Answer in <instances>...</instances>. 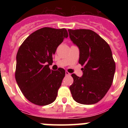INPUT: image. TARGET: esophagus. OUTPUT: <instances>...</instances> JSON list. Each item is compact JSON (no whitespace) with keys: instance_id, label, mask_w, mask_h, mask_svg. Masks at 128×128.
<instances>
[{"instance_id":"1","label":"esophagus","mask_w":128,"mask_h":128,"mask_svg":"<svg viewBox=\"0 0 128 128\" xmlns=\"http://www.w3.org/2000/svg\"><path fill=\"white\" fill-rule=\"evenodd\" d=\"M65 75H66V76H70V73H69V72H68V71H66V72H65Z\"/></svg>"}]
</instances>
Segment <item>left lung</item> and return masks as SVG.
<instances>
[{
	"instance_id": "8db88e82",
	"label": "left lung",
	"mask_w": 128,
	"mask_h": 128,
	"mask_svg": "<svg viewBox=\"0 0 128 128\" xmlns=\"http://www.w3.org/2000/svg\"><path fill=\"white\" fill-rule=\"evenodd\" d=\"M71 40L80 48L79 63L83 68L82 77L72 74L70 86L72 98L82 104L97 103L112 84L115 63L108 43L90 29H68Z\"/></svg>"
}]
</instances>
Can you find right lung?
Wrapping results in <instances>:
<instances>
[{
	"label": "right lung",
	"mask_w": 128,
	"mask_h": 128,
	"mask_svg": "<svg viewBox=\"0 0 128 128\" xmlns=\"http://www.w3.org/2000/svg\"><path fill=\"white\" fill-rule=\"evenodd\" d=\"M66 29L43 28L30 34L16 54L15 79L25 98L30 102L45 106L56 100L65 70H52V56L65 38Z\"/></svg>",
	"instance_id": "1"
}]
</instances>
